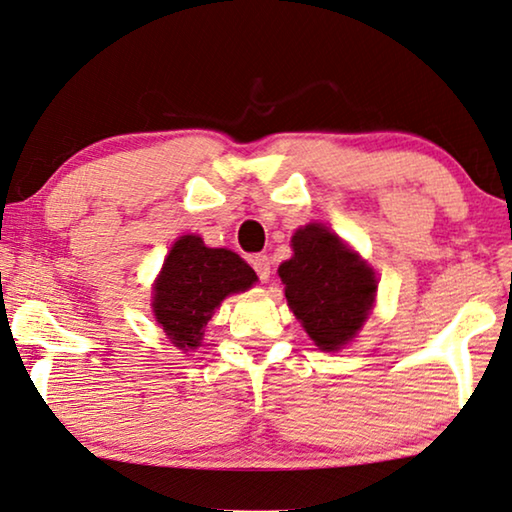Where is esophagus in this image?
<instances>
[{
  "label": "esophagus",
  "instance_id": "34e87169",
  "mask_svg": "<svg viewBox=\"0 0 512 512\" xmlns=\"http://www.w3.org/2000/svg\"><path fill=\"white\" fill-rule=\"evenodd\" d=\"M251 265H254L258 279H261V281L270 279V270H272V267H270V258L263 256V254H256L254 258H251Z\"/></svg>",
  "mask_w": 512,
  "mask_h": 512
}]
</instances>
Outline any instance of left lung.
Instances as JSON below:
<instances>
[{
    "mask_svg": "<svg viewBox=\"0 0 512 512\" xmlns=\"http://www.w3.org/2000/svg\"><path fill=\"white\" fill-rule=\"evenodd\" d=\"M290 261L279 265L290 311L322 351H338L356 338L376 297L370 265L322 224L292 236Z\"/></svg>",
    "mask_w": 512,
    "mask_h": 512,
    "instance_id": "8db88e82",
    "label": "left lung"
}]
</instances>
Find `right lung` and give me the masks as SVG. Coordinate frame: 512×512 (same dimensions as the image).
Segmentation results:
<instances>
[{
	"mask_svg": "<svg viewBox=\"0 0 512 512\" xmlns=\"http://www.w3.org/2000/svg\"><path fill=\"white\" fill-rule=\"evenodd\" d=\"M256 281V272L236 251L206 247L199 236H181L154 283L156 322L174 347L197 349L222 299L249 290Z\"/></svg>",
	"mask_w": 512,
	"mask_h": 512,
	"instance_id": "right-lung-1",
	"label": "right lung"
}]
</instances>
